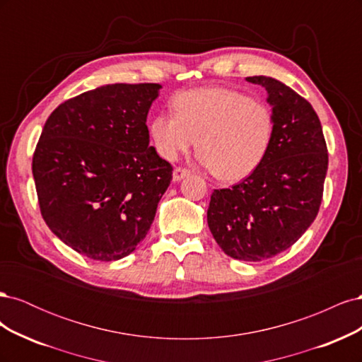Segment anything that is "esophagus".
<instances>
[{"label": "esophagus", "mask_w": 362, "mask_h": 362, "mask_svg": "<svg viewBox=\"0 0 362 362\" xmlns=\"http://www.w3.org/2000/svg\"><path fill=\"white\" fill-rule=\"evenodd\" d=\"M190 175V170L189 169H182V168H177L173 170V181L175 182H178V181H181L182 178H185V177H189Z\"/></svg>", "instance_id": "obj_1"}]
</instances>
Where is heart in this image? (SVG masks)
I'll use <instances>...</instances> for the list:
<instances>
[{"instance_id":"1","label":"heart","mask_w":362,"mask_h":362,"mask_svg":"<svg viewBox=\"0 0 362 362\" xmlns=\"http://www.w3.org/2000/svg\"><path fill=\"white\" fill-rule=\"evenodd\" d=\"M173 113H158L149 122L157 154L177 160L196 140L198 160L222 181H242L266 160L275 115L266 103L228 87H201L180 92Z\"/></svg>"}]
</instances>
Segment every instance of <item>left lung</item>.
<instances>
[{
  "label": "left lung",
  "instance_id": "obj_1",
  "mask_svg": "<svg viewBox=\"0 0 362 362\" xmlns=\"http://www.w3.org/2000/svg\"><path fill=\"white\" fill-rule=\"evenodd\" d=\"M267 90L275 136L266 160L231 189L214 190L208 228L226 255L261 261L294 245L319 213L327 148L313 105L272 76H247Z\"/></svg>",
  "mask_w": 362,
  "mask_h": 362
}]
</instances>
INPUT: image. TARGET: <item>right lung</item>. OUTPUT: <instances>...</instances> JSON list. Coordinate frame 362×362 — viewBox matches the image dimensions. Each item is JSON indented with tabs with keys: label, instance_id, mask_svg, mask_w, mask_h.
I'll list each match as a JSON object with an SVG mask.
<instances>
[{
	"label": "right lung",
	"instance_id": "obj_1",
	"mask_svg": "<svg viewBox=\"0 0 362 362\" xmlns=\"http://www.w3.org/2000/svg\"><path fill=\"white\" fill-rule=\"evenodd\" d=\"M160 84H105L51 113L33 156L43 221L78 254L116 261L154 222L172 180L149 146L146 117Z\"/></svg>",
	"mask_w": 362,
	"mask_h": 362
}]
</instances>
